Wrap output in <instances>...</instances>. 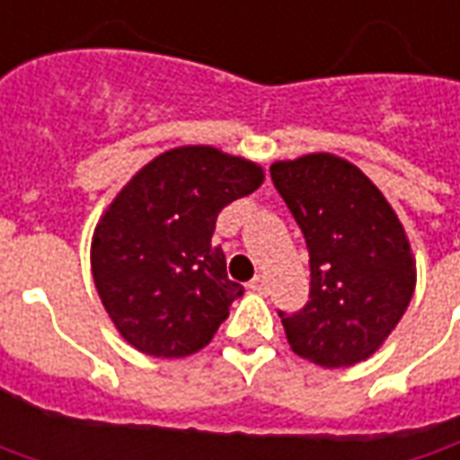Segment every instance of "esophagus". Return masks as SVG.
I'll use <instances>...</instances> for the list:
<instances>
[{
    "label": "esophagus",
    "mask_w": 460,
    "mask_h": 460,
    "mask_svg": "<svg viewBox=\"0 0 460 460\" xmlns=\"http://www.w3.org/2000/svg\"><path fill=\"white\" fill-rule=\"evenodd\" d=\"M249 288L260 295H267V290H270V285H267V278H264V275H257V278L249 282Z\"/></svg>",
    "instance_id": "34e87169"
}]
</instances>
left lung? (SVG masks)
I'll return each mask as SVG.
<instances>
[{
  "instance_id": "1",
  "label": "left lung",
  "mask_w": 460,
  "mask_h": 460,
  "mask_svg": "<svg viewBox=\"0 0 460 460\" xmlns=\"http://www.w3.org/2000/svg\"><path fill=\"white\" fill-rule=\"evenodd\" d=\"M310 252V300L279 313L295 354L323 369L376 354L415 293V254L389 200L354 163L310 152L270 167Z\"/></svg>"
}]
</instances>
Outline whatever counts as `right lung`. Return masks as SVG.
Returning a JSON list of instances; mask_svg holds the SVG:
<instances>
[{"mask_svg": "<svg viewBox=\"0 0 460 460\" xmlns=\"http://www.w3.org/2000/svg\"><path fill=\"white\" fill-rule=\"evenodd\" d=\"M264 182L257 163L211 145L157 155L114 196L91 239V272L114 328L137 351H200L244 295L211 236L231 200Z\"/></svg>", "mask_w": 460, "mask_h": 460, "instance_id": "add662e5", "label": "right lung"}]
</instances>
